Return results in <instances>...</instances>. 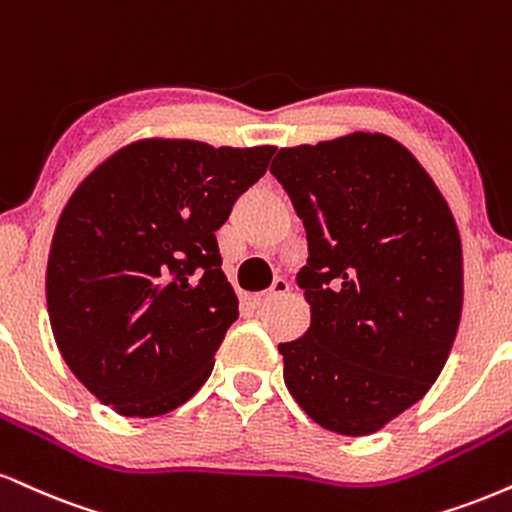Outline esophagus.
Returning a JSON list of instances; mask_svg holds the SVG:
<instances>
[{
	"label": "esophagus",
	"mask_w": 512,
	"mask_h": 512,
	"mask_svg": "<svg viewBox=\"0 0 512 512\" xmlns=\"http://www.w3.org/2000/svg\"><path fill=\"white\" fill-rule=\"evenodd\" d=\"M286 293H288V281L281 279V276H279V279H274L272 288H269V291L252 295L250 303H252V307H257V310H260V307L269 305L274 298H281V295H286Z\"/></svg>",
	"instance_id": "obj_1"
}]
</instances>
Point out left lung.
I'll list each match as a JSON object with an SVG mask.
<instances>
[{"instance_id":"1","label":"left lung","mask_w":512,"mask_h":512,"mask_svg":"<svg viewBox=\"0 0 512 512\" xmlns=\"http://www.w3.org/2000/svg\"><path fill=\"white\" fill-rule=\"evenodd\" d=\"M269 171L305 226L310 329L279 343L317 424L377 432L432 389L463 310V248L422 164L381 133L281 147Z\"/></svg>"}]
</instances>
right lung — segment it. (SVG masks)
<instances>
[{"label": "right lung", "mask_w": 512, "mask_h": 512, "mask_svg": "<svg viewBox=\"0 0 512 512\" xmlns=\"http://www.w3.org/2000/svg\"><path fill=\"white\" fill-rule=\"evenodd\" d=\"M274 152L138 140L66 202L47 262L49 322L80 384L119 415H166L212 374L238 319L214 231Z\"/></svg>", "instance_id": "obj_1"}]
</instances>
